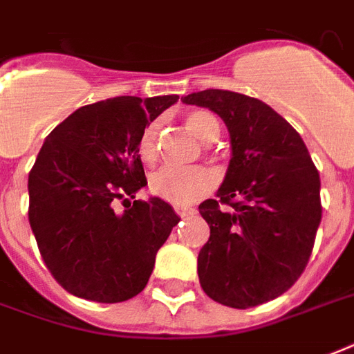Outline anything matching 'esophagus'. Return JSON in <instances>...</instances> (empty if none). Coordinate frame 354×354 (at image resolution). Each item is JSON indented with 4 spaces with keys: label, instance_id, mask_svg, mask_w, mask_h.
I'll return each instance as SVG.
<instances>
[{
    "label": "esophagus",
    "instance_id": "1",
    "mask_svg": "<svg viewBox=\"0 0 354 354\" xmlns=\"http://www.w3.org/2000/svg\"><path fill=\"white\" fill-rule=\"evenodd\" d=\"M174 211H176L178 216H191L196 213V209H194V207H187V205H182V207H180V205H176V207H174Z\"/></svg>",
    "mask_w": 354,
    "mask_h": 354
}]
</instances>
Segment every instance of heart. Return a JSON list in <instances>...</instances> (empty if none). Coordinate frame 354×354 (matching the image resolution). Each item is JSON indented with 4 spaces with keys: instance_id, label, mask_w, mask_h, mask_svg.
<instances>
[{
    "instance_id": "1",
    "label": "heart",
    "mask_w": 354,
    "mask_h": 354,
    "mask_svg": "<svg viewBox=\"0 0 354 354\" xmlns=\"http://www.w3.org/2000/svg\"><path fill=\"white\" fill-rule=\"evenodd\" d=\"M185 127L200 141H215L221 133V124L211 113L194 110L185 115ZM160 122L152 121L143 128L138 139V154L145 163H154L158 158ZM215 185V176L204 167H163L152 174L150 193L171 204H191L202 198Z\"/></svg>"
}]
</instances>
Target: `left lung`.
Returning <instances> with one entry per match:
<instances>
[{"instance_id": "left-lung-1", "label": "left lung", "mask_w": 354, "mask_h": 354, "mask_svg": "<svg viewBox=\"0 0 354 354\" xmlns=\"http://www.w3.org/2000/svg\"><path fill=\"white\" fill-rule=\"evenodd\" d=\"M226 122L232 160L216 200L198 205L211 235L198 253L211 299L250 308L290 288L307 266L322 221L319 174L301 136L259 99L227 90L182 97Z\"/></svg>"}]
</instances>
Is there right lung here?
<instances>
[{
	"mask_svg": "<svg viewBox=\"0 0 354 354\" xmlns=\"http://www.w3.org/2000/svg\"><path fill=\"white\" fill-rule=\"evenodd\" d=\"M178 95L113 97L79 108L41 145L29 172V224L62 288L99 303L138 296L180 218L147 185L138 139ZM121 201L125 211L115 213Z\"/></svg>",
	"mask_w": 354,
	"mask_h": 354,
	"instance_id": "obj_1",
	"label": "right lung"
}]
</instances>
